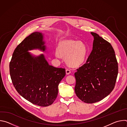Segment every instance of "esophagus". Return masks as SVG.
I'll use <instances>...</instances> for the list:
<instances>
[{"mask_svg":"<svg viewBox=\"0 0 127 127\" xmlns=\"http://www.w3.org/2000/svg\"><path fill=\"white\" fill-rule=\"evenodd\" d=\"M70 73H71L70 70H69V69H66V74L68 75V74H69Z\"/></svg>","mask_w":127,"mask_h":127,"instance_id":"34e87169","label":"esophagus"}]
</instances>
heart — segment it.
Returning <instances> with one entry per match:
<instances>
[{
  "instance_id": "1",
  "label": "heart",
  "mask_w": 127,
  "mask_h": 127,
  "mask_svg": "<svg viewBox=\"0 0 127 127\" xmlns=\"http://www.w3.org/2000/svg\"><path fill=\"white\" fill-rule=\"evenodd\" d=\"M55 56L59 58L60 55L65 57L68 65L71 67H78L84 63L88 50L86 45L80 41L73 40L61 41L57 47Z\"/></svg>"
}]
</instances>
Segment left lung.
Masks as SVG:
<instances>
[{
    "label": "left lung",
    "instance_id": "1",
    "mask_svg": "<svg viewBox=\"0 0 127 127\" xmlns=\"http://www.w3.org/2000/svg\"><path fill=\"white\" fill-rule=\"evenodd\" d=\"M94 37L92 51L86 63L77 69L75 92L82 101L93 103L99 101L114 89L118 64L111 44L96 33Z\"/></svg>",
    "mask_w": 127,
    "mask_h": 127
}]
</instances>
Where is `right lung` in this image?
Listing matches in <instances>:
<instances>
[{
  "label": "right lung",
  "mask_w": 127,
  "mask_h": 127,
  "mask_svg": "<svg viewBox=\"0 0 127 127\" xmlns=\"http://www.w3.org/2000/svg\"><path fill=\"white\" fill-rule=\"evenodd\" d=\"M44 34L35 32L14 50L9 63L10 77L16 91L31 103L41 106L52 104L57 97L58 85L66 74L64 68L49 64L43 54L34 56L29 51L46 52Z\"/></svg>",
  "instance_id": "right-lung-1"
}]
</instances>
